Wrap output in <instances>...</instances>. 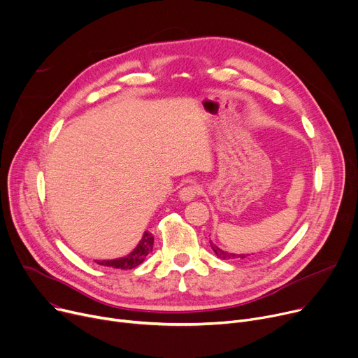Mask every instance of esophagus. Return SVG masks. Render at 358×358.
<instances>
[{"label":"esophagus","instance_id":"1","mask_svg":"<svg viewBox=\"0 0 358 358\" xmlns=\"http://www.w3.org/2000/svg\"><path fill=\"white\" fill-rule=\"evenodd\" d=\"M199 192H201V186H198V185L185 186L179 191V198L183 202H191Z\"/></svg>","mask_w":358,"mask_h":358}]
</instances>
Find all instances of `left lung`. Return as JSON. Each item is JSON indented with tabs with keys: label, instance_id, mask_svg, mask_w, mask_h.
<instances>
[{
	"label": "left lung",
	"instance_id": "left-lung-1",
	"mask_svg": "<svg viewBox=\"0 0 358 358\" xmlns=\"http://www.w3.org/2000/svg\"><path fill=\"white\" fill-rule=\"evenodd\" d=\"M211 248L214 250V253L220 257V259H222V260H231V259H244V257H247V255H234V253H228V251H224L222 248H220V247H217L215 244H213L211 243Z\"/></svg>",
	"mask_w": 358,
	"mask_h": 358
}]
</instances>
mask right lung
<instances>
[{
	"instance_id": "right-lung-1",
	"label": "right lung",
	"mask_w": 358,
	"mask_h": 358,
	"mask_svg": "<svg viewBox=\"0 0 358 358\" xmlns=\"http://www.w3.org/2000/svg\"><path fill=\"white\" fill-rule=\"evenodd\" d=\"M153 243H155L153 234L150 233V231H144L141 240L138 241L136 248L133 251H130L127 256L113 259V260H95V262L101 266H110V267L121 268V270L134 268L138 264H141L144 262V259L147 257V255H149L153 250Z\"/></svg>"
}]
</instances>
